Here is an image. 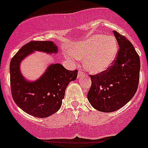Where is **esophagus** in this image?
Segmentation results:
<instances>
[{"mask_svg":"<svg viewBox=\"0 0 148 148\" xmlns=\"http://www.w3.org/2000/svg\"><path fill=\"white\" fill-rule=\"evenodd\" d=\"M83 75H85V74L82 73V72L81 71V70H79V71H78V78H82V77L83 76Z\"/></svg>","mask_w":148,"mask_h":148,"instance_id":"obj_1","label":"esophagus"}]
</instances>
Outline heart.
<instances>
[{
	"label": "heart",
	"mask_w": 148,
	"mask_h": 148,
	"mask_svg": "<svg viewBox=\"0 0 148 148\" xmlns=\"http://www.w3.org/2000/svg\"><path fill=\"white\" fill-rule=\"evenodd\" d=\"M74 58L83 59L84 66L93 74L102 73L114 63L118 53V44L111 35H92L70 49ZM70 59V56L66 55Z\"/></svg>",
	"instance_id": "b5f03b06"
}]
</instances>
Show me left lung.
Listing matches in <instances>:
<instances>
[{
	"label": "left lung",
	"instance_id": "obj_1",
	"mask_svg": "<svg viewBox=\"0 0 148 148\" xmlns=\"http://www.w3.org/2000/svg\"><path fill=\"white\" fill-rule=\"evenodd\" d=\"M119 50L113 65L107 71L90 75L92 85L87 94L90 104L97 110H118L134 96L139 81L140 59L127 38L113 31Z\"/></svg>",
	"mask_w": 148,
	"mask_h": 148
}]
</instances>
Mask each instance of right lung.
Wrapping results in <instances>:
<instances>
[{
  "label": "right lung",
  "mask_w": 148,
  "mask_h": 148,
  "mask_svg": "<svg viewBox=\"0 0 148 148\" xmlns=\"http://www.w3.org/2000/svg\"><path fill=\"white\" fill-rule=\"evenodd\" d=\"M58 48L53 41H30L23 46L12 58L10 84L13 100L25 113L38 118H46L61 108L65 90L77 78V70H66L61 64H52L40 78L28 81L21 71V63L35 52L56 54Z\"/></svg>",
  "instance_id": "add662e5"
}]
</instances>
